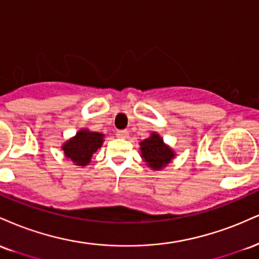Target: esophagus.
<instances>
[{"instance_id": "obj_1", "label": "esophagus", "mask_w": 259, "mask_h": 259, "mask_svg": "<svg viewBox=\"0 0 259 259\" xmlns=\"http://www.w3.org/2000/svg\"><path fill=\"white\" fill-rule=\"evenodd\" d=\"M115 135H117V138H119V139H125V138H127V132L126 130H118Z\"/></svg>"}]
</instances>
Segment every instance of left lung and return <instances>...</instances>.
Returning a JSON list of instances; mask_svg holds the SVG:
<instances>
[{
    "instance_id": "obj_1",
    "label": "left lung",
    "mask_w": 259,
    "mask_h": 259,
    "mask_svg": "<svg viewBox=\"0 0 259 259\" xmlns=\"http://www.w3.org/2000/svg\"><path fill=\"white\" fill-rule=\"evenodd\" d=\"M140 156L152 170H162L175 158V151L164 142L158 133L151 135L140 142Z\"/></svg>"
}]
</instances>
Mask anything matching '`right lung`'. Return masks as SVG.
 Listing matches in <instances>:
<instances>
[{"label":"right lung","instance_id":"add662e5","mask_svg":"<svg viewBox=\"0 0 259 259\" xmlns=\"http://www.w3.org/2000/svg\"><path fill=\"white\" fill-rule=\"evenodd\" d=\"M103 139V134L80 129L73 138L63 142L61 148L65 158L72 160L74 165L85 167L91 162L92 156L102 147Z\"/></svg>","mask_w":259,"mask_h":259}]
</instances>
